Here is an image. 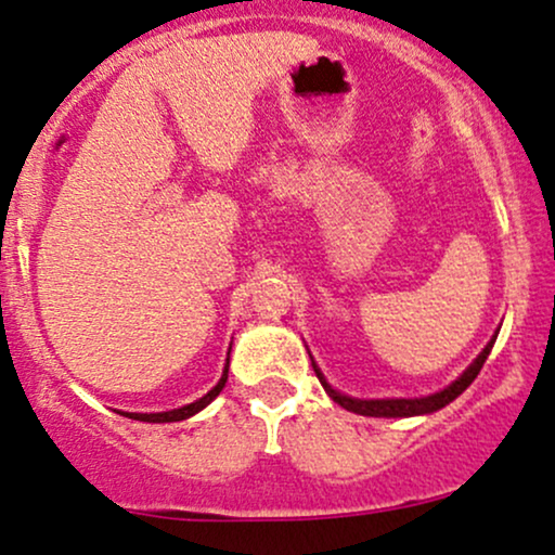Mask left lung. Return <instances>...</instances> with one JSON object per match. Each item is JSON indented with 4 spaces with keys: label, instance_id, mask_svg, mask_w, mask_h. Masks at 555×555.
Here are the masks:
<instances>
[{
    "label": "left lung",
    "instance_id": "left-lung-1",
    "mask_svg": "<svg viewBox=\"0 0 555 555\" xmlns=\"http://www.w3.org/2000/svg\"><path fill=\"white\" fill-rule=\"evenodd\" d=\"M493 341H496V336L491 338L489 346H486V349L480 351V357L476 359V362H473L468 370H465L463 375L455 379V383H452L450 387H444V390L434 392V396H426V398H392V400H359V398H349V396H341V392H338V390H333V387L323 379V375H320L318 366L315 364H312V366H315V375H318L320 383H323L325 392H328V396L336 400L338 405H344L346 411L359 413V416H377V418L422 416V413H431V411L444 409L447 403H452V400H455L460 392H463L465 387H468L473 379L478 377L480 366H483V362H486V359H489V353L493 349Z\"/></svg>",
    "mask_w": 555,
    "mask_h": 555
}]
</instances>
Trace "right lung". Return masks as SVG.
I'll return each mask as SVG.
<instances>
[{
    "label": "right lung",
    "instance_id": "add662e5",
    "mask_svg": "<svg viewBox=\"0 0 555 555\" xmlns=\"http://www.w3.org/2000/svg\"><path fill=\"white\" fill-rule=\"evenodd\" d=\"M227 366H230V359H227ZM227 366H224V375H222V379H219V383L214 385L211 390L206 392L204 398H198L196 403H189V405H183V409H176V411H163V413H126V416H129V418H137V422H150V424L183 422V418H189V416H193V413H198L202 409H206V405H209L211 400L217 398L219 392H222V387H224V383H227Z\"/></svg>",
    "mask_w": 555,
    "mask_h": 555
}]
</instances>
